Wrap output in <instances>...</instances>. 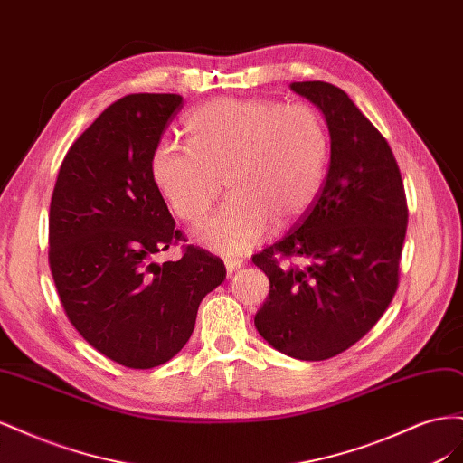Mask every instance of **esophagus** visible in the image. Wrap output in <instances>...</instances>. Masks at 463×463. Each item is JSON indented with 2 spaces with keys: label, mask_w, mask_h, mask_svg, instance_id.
Listing matches in <instances>:
<instances>
[{
  "label": "esophagus",
  "mask_w": 463,
  "mask_h": 463,
  "mask_svg": "<svg viewBox=\"0 0 463 463\" xmlns=\"http://www.w3.org/2000/svg\"><path fill=\"white\" fill-rule=\"evenodd\" d=\"M223 262H226L228 274H232V272H235V270H240L241 266H243V260H241V259H232V257H230V259H226Z\"/></svg>",
  "instance_id": "esophagus-1"
}]
</instances>
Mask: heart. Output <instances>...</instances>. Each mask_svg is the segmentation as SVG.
I'll use <instances>...</instances> for the list:
<instances>
[{
  "mask_svg": "<svg viewBox=\"0 0 463 463\" xmlns=\"http://www.w3.org/2000/svg\"><path fill=\"white\" fill-rule=\"evenodd\" d=\"M187 146L160 145L150 172L177 218L197 222L220 197L230 199L194 230L218 255H241L276 226L313 206L330 164L325 119L307 104L214 100L187 116Z\"/></svg>",
  "mask_w": 463,
  "mask_h": 463,
  "instance_id": "b5f03b06",
  "label": "heart"
}]
</instances>
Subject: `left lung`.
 Wrapping results in <instances>:
<instances>
[{
  "label": "left lung",
  "instance_id": "obj_1",
  "mask_svg": "<svg viewBox=\"0 0 463 463\" xmlns=\"http://www.w3.org/2000/svg\"><path fill=\"white\" fill-rule=\"evenodd\" d=\"M289 87L325 116L330 165L296 228L253 257L270 279L255 326L278 352L322 361L359 342L388 309L408 203L386 138L342 89L322 80Z\"/></svg>",
  "mask_w": 463,
  "mask_h": 463
}]
</instances>
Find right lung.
Instances as JSON below:
<instances>
[{
	"label": "right lung",
	"instance_id": "obj_1",
	"mask_svg": "<svg viewBox=\"0 0 463 463\" xmlns=\"http://www.w3.org/2000/svg\"><path fill=\"white\" fill-rule=\"evenodd\" d=\"M179 94H129L69 148L50 204V269L67 318L94 349L129 369L170 361L199 305L226 278L208 250L152 257L184 240L150 172Z\"/></svg>",
	"mask_w": 463,
	"mask_h": 463
}]
</instances>
